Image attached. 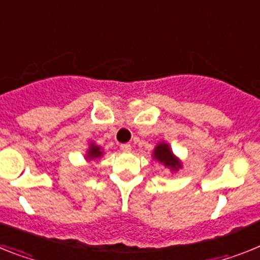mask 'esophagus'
<instances>
[{
  "mask_svg": "<svg viewBox=\"0 0 260 260\" xmlns=\"http://www.w3.org/2000/svg\"><path fill=\"white\" fill-rule=\"evenodd\" d=\"M119 147H121V150L123 152H128V151H132V146L128 145V143H122L121 146H119Z\"/></svg>",
  "mask_w": 260,
  "mask_h": 260,
  "instance_id": "esophagus-1",
  "label": "esophagus"
}]
</instances>
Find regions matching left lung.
Instances as JSON below:
<instances>
[{
  "label": "left lung",
  "instance_id": "8db88e82",
  "mask_svg": "<svg viewBox=\"0 0 260 260\" xmlns=\"http://www.w3.org/2000/svg\"><path fill=\"white\" fill-rule=\"evenodd\" d=\"M154 157L157 161L163 163L166 167H170L171 170H177V168L181 167V164L174 156L172 151H171L168 145H166V143H160V145L156 146L154 151Z\"/></svg>",
  "mask_w": 260,
  "mask_h": 260
}]
</instances>
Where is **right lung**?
I'll use <instances>...</instances> for the list:
<instances>
[{
	"mask_svg": "<svg viewBox=\"0 0 260 260\" xmlns=\"http://www.w3.org/2000/svg\"><path fill=\"white\" fill-rule=\"evenodd\" d=\"M103 155V152H101V150H100V147H97V146H92V147L89 148V152H88V156H89V159H94V157H99Z\"/></svg>",
	"mask_w": 260,
	"mask_h": 260,
	"instance_id": "1",
	"label": "right lung"
}]
</instances>
